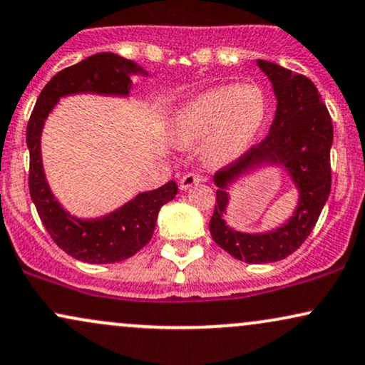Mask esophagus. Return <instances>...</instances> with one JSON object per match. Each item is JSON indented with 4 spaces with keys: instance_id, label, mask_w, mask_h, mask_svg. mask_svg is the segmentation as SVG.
Returning <instances> with one entry per match:
<instances>
[{
    "instance_id": "1",
    "label": "esophagus",
    "mask_w": 365,
    "mask_h": 365,
    "mask_svg": "<svg viewBox=\"0 0 365 365\" xmlns=\"http://www.w3.org/2000/svg\"><path fill=\"white\" fill-rule=\"evenodd\" d=\"M202 178L199 173H187V175H183L182 178H180V188H182V190H187V188H190L192 185H197V183H200L202 182Z\"/></svg>"
}]
</instances>
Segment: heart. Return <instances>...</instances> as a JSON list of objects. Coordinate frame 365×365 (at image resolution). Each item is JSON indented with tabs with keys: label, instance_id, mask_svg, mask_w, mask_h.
I'll return each instance as SVG.
<instances>
[{
	"label": "heart",
	"instance_id": "heart-1",
	"mask_svg": "<svg viewBox=\"0 0 365 365\" xmlns=\"http://www.w3.org/2000/svg\"><path fill=\"white\" fill-rule=\"evenodd\" d=\"M267 115L265 95L255 85L214 88L188 103L175 120L180 143L209 138L207 156L214 163H227L247 151Z\"/></svg>",
	"mask_w": 365,
	"mask_h": 365
}]
</instances>
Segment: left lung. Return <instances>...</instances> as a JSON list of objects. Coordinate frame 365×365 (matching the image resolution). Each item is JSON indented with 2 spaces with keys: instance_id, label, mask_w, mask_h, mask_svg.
Returning <instances> with one entry per match:
<instances>
[{
  "instance_id": "left-lung-1",
  "label": "left lung",
  "mask_w": 365,
  "mask_h": 365,
  "mask_svg": "<svg viewBox=\"0 0 365 365\" xmlns=\"http://www.w3.org/2000/svg\"><path fill=\"white\" fill-rule=\"evenodd\" d=\"M277 96V110L267 138L214 175L219 187L209 230L212 240L231 257L247 263H270L296 252L311 235L331 190L330 149L333 124L314 83L304 74L258 61ZM260 163L282 164L298 187L300 204L287 225L265 235L231 230L224 221L227 183Z\"/></svg>"
}]
</instances>
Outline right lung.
Segmentation results:
<instances>
[{
    "label": "right lung",
    "mask_w": 365,
    "mask_h": 365,
    "mask_svg": "<svg viewBox=\"0 0 365 365\" xmlns=\"http://www.w3.org/2000/svg\"><path fill=\"white\" fill-rule=\"evenodd\" d=\"M135 73H140V68L133 61L112 52H98L86 57L81 63L57 73L43 86L27 124L30 197L54 243L76 260L115 263L133 257L149 243L156 226L158 212L178 192V185L171 180L156 190L143 192L108 216L83 221L64 212L46 182L41 158V134L43 120L57 100L64 95L85 91L127 95L130 90V74Z\"/></svg>",
    "instance_id": "add662e5"
}]
</instances>
